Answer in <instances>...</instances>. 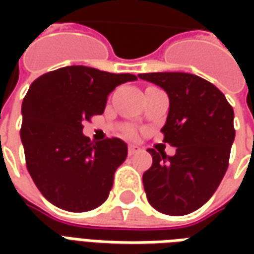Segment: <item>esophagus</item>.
Segmentation results:
<instances>
[{
	"label": "esophagus",
	"instance_id": "obj_1",
	"mask_svg": "<svg viewBox=\"0 0 254 254\" xmlns=\"http://www.w3.org/2000/svg\"><path fill=\"white\" fill-rule=\"evenodd\" d=\"M137 152H140V148H138L137 145H134V144H129V147H127V154L132 156V155L137 154Z\"/></svg>",
	"mask_w": 254,
	"mask_h": 254
}]
</instances>
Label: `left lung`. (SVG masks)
I'll list each match as a JSON object with an SVG mask.
<instances>
[{"label": "left lung", "mask_w": 254, "mask_h": 254, "mask_svg": "<svg viewBox=\"0 0 254 254\" xmlns=\"http://www.w3.org/2000/svg\"><path fill=\"white\" fill-rule=\"evenodd\" d=\"M159 85L170 100L162 132L176 155L149 148L152 166L143 174L144 190L152 207L181 216L211 198L229 167L234 141V110L212 83L182 72L141 73Z\"/></svg>", "instance_id": "8db88e82"}]
</instances>
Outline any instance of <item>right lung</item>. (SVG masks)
I'll list each match as a JSON object with an SVG mask.
<instances>
[{
  "mask_svg": "<svg viewBox=\"0 0 254 254\" xmlns=\"http://www.w3.org/2000/svg\"><path fill=\"white\" fill-rule=\"evenodd\" d=\"M134 80L130 73L73 65L45 73L30 85L20 137L31 178L53 205L85 212L107 200L127 145L117 137L94 143L83 134V124L105 111L116 87Z\"/></svg>",
  "mask_w": 254,
  "mask_h": 254,
  "instance_id": "right-lung-1",
  "label": "right lung"
}]
</instances>
